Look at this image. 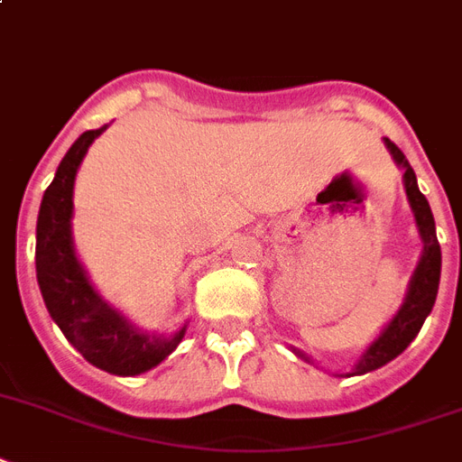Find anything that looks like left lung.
I'll return each mask as SVG.
<instances>
[{
    "label": "left lung",
    "instance_id": "1",
    "mask_svg": "<svg viewBox=\"0 0 462 462\" xmlns=\"http://www.w3.org/2000/svg\"><path fill=\"white\" fill-rule=\"evenodd\" d=\"M384 146L390 148L392 158L399 167H403V186H406V196H409L411 209L415 215V224H418V231H420L422 238V254L420 262L415 266L413 276H411L409 292H406V300H403L402 309L396 311V316L392 319L384 330L377 335V340L373 342L368 349L364 352L356 365H354L352 373L346 375H364V373H371L380 365L390 364L392 359H396L399 354L415 340V335L420 333L422 323L430 316L434 307V300H437V291H439V276H441V247L439 240H437V231H434V217L432 209H430L428 198L422 196L420 189H418V181H415V171L409 165V160L403 158V153L396 148V143H392L390 139H384ZM297 356H302L304 361H309V356L300 349H292Z\"/></svg>",
    "mask_w": 462,
    "mask_h": 462
}]
</instances>
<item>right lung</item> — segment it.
<instances>
[{"mask_svg":"<svg viewBox=\"0 0 462 462\" xmlns=\"http://www.w3.org/2000/svg\"><path fill=\"white\" fill-rule=\"evenodd\" d=\"M108 125L79 136L60 160L56 177L44 190L37 217V283L49 316L91 365L113 375H139L165 361L186 333H141L117 309L101 300L79 264L72 245V186L91 141Z\"/></svg>","mask_w":462,"mask_h":462,"instance_id":"1","label":"right lung"}]
</instances>
